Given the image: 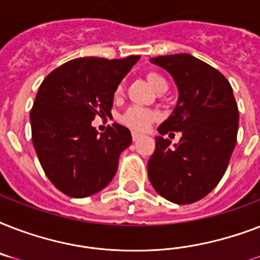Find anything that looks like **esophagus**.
Here are the masks:
<instances>
[{
	"instance_id": "esophagus-1",
	"label": "esophagus",
	"mask_w": 260,
	"mask_h": 260,
	"mask_svg": "<svg viewBox=\"0 0 260 260\" xmlns=\"http://www.w3.org/2000/svg\"><path fill=\"white\" fill-rule=\"evenodd\" d=\"M140 136H142V135L139 134V132H132V140H134V142H136Z\"/></svg>"
}]
</instances>
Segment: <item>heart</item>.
Listing matches in <instances>:
<instances>
[{
  "mask_svg": "<svg viewBox=\"0 0 260 260\" xmlns=\"http://www.w3.org/2000/svg\"><path fill=\"white\" fill-rule=\"evenodd\" d=\"M147 81L151 85V87L155 90V91H166L167 87H169V83H167L166 78L163 77L162 74H159L156 71H150L147 73ZM122 94V85L118 83L116 90H114V95L118 97ZM158 118V113L151 109H144V108H139V106H132L129 109H126L124 112L121 117H120V121L124 124L125 126L131 128L134 131H146L148 126L152 124Z\"/></svg>",
  "mask_w": 260,
  "mask_h": 260,
  "instance_id": "obj_1",
  "label": "heart"
}]
</instances>
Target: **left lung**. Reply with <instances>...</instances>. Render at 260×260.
Returning a JSON list of instances; mask_svg holds the SVG:
<instances>
[{"label":"left lung","instance_id":"1","mask_svg":"<svg viewBox=\"0 0 260 260\" xmlns=\"http://www.w3.org/2000/svg\"><path fill=\"white\" fill-rule=\"evenodd\" d=\"M173 75L179 98L160 135L182 132L175 147L156 138L148 178L162 197L179 205L201 200L218 185L236 146L239 110L228 79L189 54L151 58ZM171 135V134H170Z\"/></svg>","mask_w":260,"mask_h":260}]
</instances>
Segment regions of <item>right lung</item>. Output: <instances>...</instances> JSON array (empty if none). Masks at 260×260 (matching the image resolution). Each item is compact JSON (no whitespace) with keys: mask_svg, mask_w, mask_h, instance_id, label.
Masks as SVG:
<instances>
[{"mask_svg":"<svg viewBox=\"0 0 260 260\" xmlns=\"http://www.w3.org/2000/svg\"><path fill=\"white\" fill-rule=\"evenodd\" d=\"M139 59H73L39 87L30 109L32 143L47 178L69 197L97 193L117 171L118 156L132 142L129 129L113 122L98 135L91 121L109 116L114 90Z\"/></svg>","mask_w":260,"mask_h":260,"instance_id":"obj_1","label":"right lung"}]
</instances>
